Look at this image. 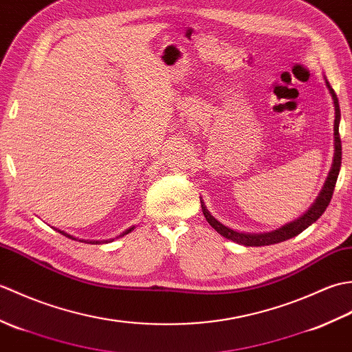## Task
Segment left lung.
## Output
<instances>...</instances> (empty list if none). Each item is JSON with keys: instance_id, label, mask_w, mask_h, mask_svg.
Returning <instances> with one entry per match:
<instances>
[{"instance_id": "8db88e82", "label": "left lung", "mask_w": 352, "mask_h": 352, "mask_svg": "<svg viewBox=\"0 0 352 352\" xmlns=\"http://www.w3.org/2000/svg\"><path fill=\"white\" fill-rule=\"evenodd\" d=\"M325 83L328 91L331 94V98L334 102V159H333V164H331V170L328 174L325 184L322 190H320L319 197L316 198L315 204H313L307 212H305L300 219H296L290 223H286V226L271 231V233H260V234H252V233H241V231H236L233 228H230L227 226H223L214 216L210 214V212L207 210V207L204 204V201L201 199V208H203V213L206 216L207 222L218 231L221 236H223L226 239H230L236 243H241L245 246H265V245H274V243H280L287 241V239H292L298 236L302 231L310 227L313 222H316L322 213L325 212V208L328 207L333 197V192L336 188V182H338L339 177V170H340V164H342V144H340V136H339V122H340V109H339V100L338 95L333 91V87L328 83L325 78Z\"/></svg>"}]
</instances>
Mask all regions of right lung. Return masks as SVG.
<instances>
[{
    "instance_id": "right-lung-1",
    "label": "right lung",
    "mask_w": 352,
    "mask_h": 352,
    "mask_svg": "<svg viewBox=\"0 0 352 352\" xmlns=\"http://www.w3.org/2000/svg\"><path fill=\"white\" fill-rule=\"evenodd\" d=\"M133 228H134V227H131V228L126 230L124 234L130 233V231H131ZM56 230H57V228H56ZM57 231H58V233H60V234L66 236V237H69V239H76L74 236H71V234H68V233H65V231H62V230H57ZM124 234H122V236H124ZM76 241H77V239H76ZM80 242H87V243H92V245H100V243H106V242H113V239H111V241H83V239H80Z\"/></svg>"
}]
</instances>
